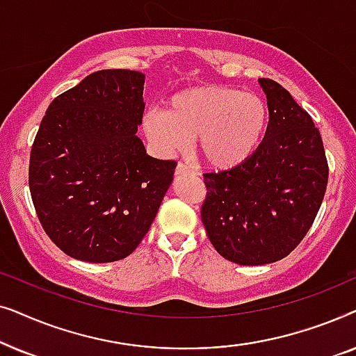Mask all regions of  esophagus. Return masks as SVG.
<instances>
[{
    "label": "esophagus",
    "instance_id": "obj_1",
    "mask_svg": "<svg viewBox=\"0 0 356 356\" xmlns=\"http://www.w3.org/2000/svg\"><path fill=\"white\" fill-rule=\"evenodd\" d=\"M177 177H181V175H188V173H196L194 172V170L189 167V165H186V163H178V167H177Z\"/></svg>",
    "mask_w": 356,
    "mask_h": 356
}]
</instances>
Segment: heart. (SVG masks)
Listing matches in <instances>:
<instances>
[{"instance_id":"heart-1","label":"heart","mask_w":356,"mask_h":356,"mask_svg":"<svg viewBox=\"0 0 356 356\" xmlns=\"http://www.w3.org/2000/svg\"><path fill=\"white\" fill-rule=\"evenodd\" d=\"M269 110L254 92L199 86L167 100V111L150 110L143 128L154 147L173 154L196 138L199 157L209 167L230 170L245 163L264 139Z\"/></svg>"}]
</instances>
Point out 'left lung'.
I'll use <instances>...</instances> for the list:
<instances>
[{"label": "left lung", "mask_w": 356, "mask_h": 356, "mask_svg": "<svg viewBox=\"0 0 356 356\" xmlns=\"http://www.w3.org/2000/svg\"><path fill=\"white\" fill-rule=\"evenodd\" d=\"M259 86L269 108L261 145L245 163L204 175V228L218 254L240 266L289 256L313 225L329 177L311 116L275 81Z\"/></svg>", "instance_id": "1"}]
</instances>
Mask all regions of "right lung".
Segmentation results:
<instances>
[{
	"mask_svg": "<svg viewBox=\"0 0 356 356\" xmlns=\"http://www.w3.org/2000/svg\"><path fill=\"white\" fill-rule=\"evenodd\" d=\"M145 76L102 70L58 95L33 140L29 186L38 220L67 256L124 259L149 232L173 181L175 160L145 152Z\"/></svg>",
	"mask_w": 356,
	"mask_h": 356,
	"instance_id": "1",
	"label": "right lung"
}]
</instances>
